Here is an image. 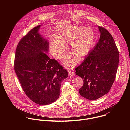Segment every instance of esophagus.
<instances>
[{
  "instance_id": "1",
  "label": "esophagus",
  "mask_w": 130,
  "mask_h": 130,
  "mask_svg": "<svg viewBox=\"0 0 130 130\" xmlns=\"http://www.w3.org/2000/svg\"><path fill=\"white\" fill-rule=\"evenodd\" d=\"M68 73H69V75L70 76H72V75H73L74 74H75V70L73 69H70L69 70H68Z\"/></svg>"
}]
</instances>
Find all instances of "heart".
Listing matches in <instances>:
<instances>
[{"label": "heart", "instance_id": "b5f03b06", "mask_svg": "<svg viewBox=\"0 0 130 130\" xmlns=\"http://www.w3.org/2000/svg\"><path fill=\"white\" fill-rule=\"evenodd\" d=\"M96 39L94 29L89 26L71 25L64 27L56 35H52L50 40V48L53 56L57 59L61 58L67 48L66 43H70V47L81 57L87 54L93 46ZM71 52L64 57L62 64L70 67L77 64L79 59L77 55Z\"/></svg>", "mask_w": 130, "mask_h": 130}]
</instances>
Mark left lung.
Returning a JSON list of instances; mask_svg holds the SVG:
<instances>
[{"label": "left lung", "mask_w": 130, "mask_h": 130, "mask_svg": "<svg viewBox=\"0 0 130 130\" xmlns=\"http://www.w3.org/2000/svg\"><path fill=\"white\" fill-rule=\"evenodd\" d=\"M100 39L87 57L75 68L76 74L83 80L79 93L88 100H96L106 94L116 77L119 52L109 32L98 26Z\"/></svg>", "instance_id": "left-lung-1"}]
</instances>
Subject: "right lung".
Masks as SVG:
<instances>
[{
	"instance_id": "right-lung-1",
	"label": "right lung",
	"mask_w": 130,
	"mask_h": 130,
	"mask_svg": "<svg viewBox=\"0 0 130 130\" xmlns=\"http://www.w3.org/2000/svg\"><path fill=\"white\" fill-rule=\"evenodd\" d=\"M41 26L31 30L18 43L14 70L29 98L46 105L59 98L61 82L68 73L56 60L48 57L49 42L39 32Z\"/></svg>"
}]
</instances>
